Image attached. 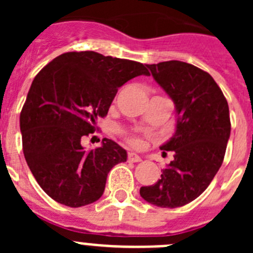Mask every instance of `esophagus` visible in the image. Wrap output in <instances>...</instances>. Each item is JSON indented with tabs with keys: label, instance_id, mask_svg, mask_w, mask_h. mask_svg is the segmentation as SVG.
I'll return each instance as SVG.
<instances>
[{
	"label": "esophagus",
	"instance_id": "esophagus-1",
	"mask_svg": "<svg viewBox=\"0 0 253 253\" xmlns=\"http://www.w3.org/2000/svg\"><path fill=\"white\" fill-rule=\"evenodd\" d=\"M128 161L129 162H140V161H142V158H140L137 153H129Z\"/></svg>",
	"mask_w": 253,
	"mask_h": 253
}]
</instances>
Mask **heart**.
Here are the masks:
<instances>
[{"mask_svg": "<svg viewBox=\"0 0 253 253\" xmlns=\"http://www.w3.org/2000/svg\"><path fill=\"white\" fill-rule=\"evenodd\" d=\"M124 135H125V138H126V140L130 143L131 146H134V147L140 146V138L138 137V135H135V134H133V133H128V131H124Z\"/></svg>", "mask_w": 253, "mask_h": 253, "instance_id": "heart-1", "label": "heart"}]
</instances>
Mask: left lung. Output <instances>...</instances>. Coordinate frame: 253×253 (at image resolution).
<instances>
[{
  "label": "left lung",
  "instance_id": "left-lung-1",
  "mask_svg": "<svg viewBox=\"0 0 253 253\" xmlns=\"http://www.w3.org/2000/svg\"><path fill=\"white\" fill-rule=\"evenodd\" d=\"M147 67L175 104L177 122L175 134L160 147L173 152V161L139 193L156 207L178 208L202 195L222 166L231 135L229 107L213 77L193 64L169 60Z\"/></svg>",
  "mask_w": 253,
  "mask_h": 253
}]
</instances>
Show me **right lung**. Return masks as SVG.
<instances>
[{"label": "right lung", "mask_w": 253, "mask_h": 253, "mask_svg": "<svg viewBox=\"0 0 253 253\" xmlns=\"http://www.w3.org/2000/svg\"><path fill=\"white\" fill-rule=\"evenodd\" d=\"M140 75L149 72L134 60L68 51L35 76L20 114L22 151L53 200L80 208L101 198L107 173L126 161V151L107 138L99 148L84 151L81 140L95 133L118 88Z\"/></svg>", "instance_id": "right-lung-1"}]
</instances>
